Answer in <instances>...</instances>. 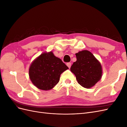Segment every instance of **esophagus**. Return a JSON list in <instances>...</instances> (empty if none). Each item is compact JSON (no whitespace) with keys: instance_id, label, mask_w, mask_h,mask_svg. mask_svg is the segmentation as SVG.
<instances>
[{"instance_id":"esophagus-1","label":"esophagus","mask_w":127,"mask_h":127,"mask_svg":"<svg viewBox=\"0 0 127 127\" xmlns=\"http://www.w3.org/2000/svg\"><path fill=\"white\" fill-rule=\"evenodd\" d=\"M71 63H67V66L68 67V68H70V67H71Z\"/></svg>"}]
</instances>
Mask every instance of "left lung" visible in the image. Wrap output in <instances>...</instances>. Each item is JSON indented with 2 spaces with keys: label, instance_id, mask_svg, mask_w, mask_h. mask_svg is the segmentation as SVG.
<instances>
[{
  "label": "left lung",
  "instance_id": "8db88e82",
  "mask_svg": "<svg viewBox=\"0 0 127 127\" xmlns=\"http://www.w3.org/2000/svg\"><path fill=\"white\" fill-rule=\"evenodd\" d=\"M77 60L72 64L70 71L74 73L79 84L86 88L94 86L102 75V66L98 60L88 50L76 53Z\"/></svg>",
  "mask_w": 127,
  "mask_h": 127
}]
</instances>
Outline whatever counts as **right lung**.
Wrapping results in <instances>:
<instances>
[{
    "label": "right lung",
    "mask_w": 127,
    "mask_h": 127,
    "mask_svg": "<svg viewBox=\"0 0 127 127\" xmlns=\"http://www.w3.org/2000/svg\"><path fill=\"white\" fill-rule=\"evenodd\" d=\"M68 67L52 51L44 52L32 63L29 76L37 88L48 91L58 83L61 74Z\"/></svg>",
    "instance_id": "right-lung-1"
}]
</instances>
